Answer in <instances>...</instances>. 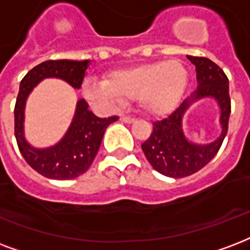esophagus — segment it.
Segmentation results:
<instances>
[{
    "label": "esophagus",
    "mask_w": 250,
    "mask_h": 250,
    "mask_svg": "<svg viewBox=\"0 0 250 250\" xmlns=\"http://www.w3.org/2000/svg\"><path fill=\"white\" fill-rule=\"evenodd\" d=\"M120 122H123V123H127V125H130V123H134L135 119H134V118H130V116H120Z\"/></svg>",
    "instance_id": "34e87169"
}]
</instances>
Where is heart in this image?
<instances>
[{
    "mask_svg": "<svg viewBox=\"0 0 250 250\" xmlns=\"http://www.w3.org/2000/svg\"><path fill=\"white\" fill-rule=\"evenodd\" d=\"M188 81L184 63L169 59L116 70L101 82L88 79L82 90L84 97L98 106L111 108L125 101H138L146 114L166 116L180 104Z\"/></svg>",
    "mask_w": 250,
    "mask_h": 250,
    "instance_id": "obj_1",
    "label": "heart"
}]
</instances>
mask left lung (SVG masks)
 <instances>
[{"label":"left lung","mask_w":250,"mask_h":250,"mask_svg":"<svg viewBox=\"0 0 250 250\" xmlns=\"http://www.w3.org/2000/svg\"><path fill=\"white\" fill-rule=\"evenodd\" d=\"M188 59L196 67L197 90L168 118L155 122L152 134L142 144L144 155L153 169L168 177H186L200 171L219 152L228 132L230 98L227 75L210 59L191 55H188ZM204 97H213L219 106L222 134L212 144L199 145L185 136L182 118L195 101Z\"/></svg>","instance_id":"1"}]
</instances>
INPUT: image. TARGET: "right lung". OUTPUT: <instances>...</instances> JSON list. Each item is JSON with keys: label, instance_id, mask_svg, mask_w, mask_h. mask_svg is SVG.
<instances>
[{"label": "right lung", "instance_id": "add662e5", "mask_svg": "<svg viewBox=\"0 0 250 250\" xmlns=\"http://www.w3.org/2000/svg\"><path fill=\"white\" fill-rule=\"evenodd\" d=\"M90 61H46L23 77L14 107V134L22 156L42 176L70 180L87 171L103 139L104 131L118 116L98 118L88 110L87 102L79 99L73 122L58 143L47 148L33 147L25 138L26 99L37 84L46 78H59L71 87L81 88Z\"/></svg>", "mask_w": 250, "mask_h": 250}]
</instances>
